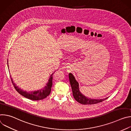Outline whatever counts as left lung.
I'll list each match as a JSON object with an SVG mask.
<instances>
[{"mask_svg": "<svg viewBox=\"0 0 131 131\" xmlns=\"http://www.w3.org/2000/svg\"><path fill=\"white\" fill-rule=\"evenodd\" d=\"M69 78L72 89V94L74 99L78 103L83 105H92L95 104L106 100L107 98L102 100H92L86 97L85 96L82 95L79 90V84L75 78L71 73H69Z\"/></svg>", "mask_w": 131, "mask_h": 131, "instance_id": "8db88e82", "label": "left lung"}]
</instances>
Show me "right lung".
I'll return each instance as SVG.
<instances>
[{
	"label": "right lung",
	"mask_w": 131,
	"mask_h": 131,
	"mask_svg": "<svg viewBox=\"0 0 131 131\" xmlns=\"http://www.w3.org/2000/svg\"><path fill=\"white\" fill-rule=\"evenodd\" d=\"M53 74L52 73L50 77V79L48 81V82L47 83V86H46L45 88H44L43 90H40L37 91H34V92H26L25 91H23L22 90V89H19L18 88V86H16L15 84L13 82L12 79L10 76L11 80L12 81V83L15 88V89L16 90V91L20 94L21 95L33 101H38V100H41L42 99H44L46 98L51 93V88L52 85V78H53Z\"/></svg>",
	"instance_id": "obj_1"
}]
</instances>
